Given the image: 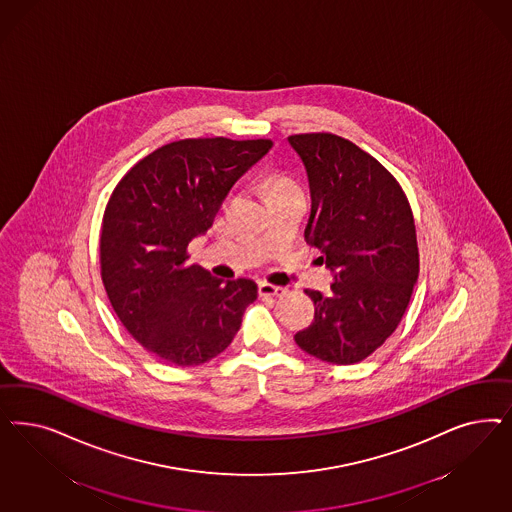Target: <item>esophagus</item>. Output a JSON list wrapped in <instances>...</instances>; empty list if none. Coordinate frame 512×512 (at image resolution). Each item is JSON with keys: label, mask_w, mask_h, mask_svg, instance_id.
Instances as JSON below:
<instances>
[{"label": "esophagus", "mask_w": 512, "mask_h": 512, "mask_svg": "<svg viewBox=\"0 0 512 512\" xmlns=\"http://www.w3.org/2000/svg\"><path fill=\"white\" fill-rule=\"evenodd\" d=\"M258 292L262 297H281L286 294V290L282 286H275L269 282L262 281L258 284Z\"/></svg>", "instance_id": "obj_1"}]
</instances>
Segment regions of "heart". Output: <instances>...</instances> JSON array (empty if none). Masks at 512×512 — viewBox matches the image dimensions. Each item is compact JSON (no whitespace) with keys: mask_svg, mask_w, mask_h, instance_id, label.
<instances>
[{"mask_svg":"<svg viewBox=\"0 0 512 512\" xmlns=\"http://www.w3.org/2000/svg\"><path fill=\"white\" fill-rule=\"evenodd\" d=\"M294 190H297L296 184L286 177H273L269 181V198L277 196V194H284V192H294Z\"/></svg>","mask_w":512,"mask_h":512,"instance_id":"obj_1","label":"heart"}]
</instances>
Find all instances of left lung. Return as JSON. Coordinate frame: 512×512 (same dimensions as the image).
Returning a JSON list of instances; mask_svg holds the SVG:
<instances>
[{"label":"left lung","mask_w":512,"mask_h":512,"mask_svg":"<svg viewBox=\"0 0 512 512\" xmlns=\"http://www.w3.org/2000/svg\"><path fill=\"white\" fill-rule=\"evenodd\" d=\"M288 143L313 199L305 239L333 273L330 296L305 290L314 322L294 339L322 362H362L394 333L418 281L411 205L396 179L347 139L301 133Z\"/></svg>","instance_id":"8db88e82"}]
</instances>
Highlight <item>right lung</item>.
I'll list each match as a JSON object with an SVG mask.
<instances>
[{
  "mask_svg": "<svg viewBox=\"0 0 512 512\" xmlns=\"http://www.w3.org/2000/svg\"><path fill=\"white\" fill-rule=\"evenodd\" d=\"M271 147L269 139L226 137L169 143L133 165L107 203L99 239L105 292L133 339L165 362L213 360L258 297L250 279L222 281L188 264L186 248Z\"/></svg>",
  "mask_w": 512,
  "mask_h": 512,
  "instance_id": "right-lung-1",
  "label": "right lung"
}]
</instances>
